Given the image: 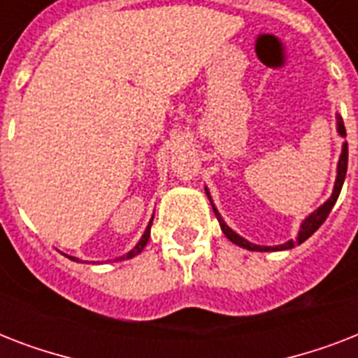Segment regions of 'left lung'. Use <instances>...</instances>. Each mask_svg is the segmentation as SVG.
<instances>
[{"mask_svg":"<svg viewBox=\"0 0 358 358\" xmlns=\"http://www.w3.org/2000/svg\"><path fill=\"white\" fill-rule=\"evenodd\" d=\"M336 126H338V134L342 135V137H345V126H344V120H342V117H340V115H336ZM336 173L338 174H336V182H334L333 195L329 196L327 202H325V204H322V206L317 208L316 212H312L310 215H308V217L303 221L297 238L289 239V241H286V243H282V245H275V247L255 245V243H250V241H247V239L241 238L239 234H236L234 230L230 229L229 224L224 223L223 217H221V213L217 212V208L213 206L212 196H210L208 189H206V195H208V199H210V202H212L213 212H215V217H217L219 224H221L223 234L227 236V238H229L232 243L239 245V247H243V249H247V250H260V252H269V250H286V249H294L295 245H301L303 241H305V239L310 238V236L314 234V232H316V230L320 229L323 223H325V219L329 217V213H331V210H333L334 202H336V199H338V195H340V191H342V185H344V180H345V173H348V143H344V145H342V154H340L338 171H336Z\"/></svg>","mask_w":358,"mask_h":358,"instance_id":"left-lung-1","label":"left lung"}]
</instances>
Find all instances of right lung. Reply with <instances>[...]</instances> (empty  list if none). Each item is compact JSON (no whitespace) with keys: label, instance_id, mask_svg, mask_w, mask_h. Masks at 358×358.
Here are the masks:
<instances>
[{"label":"right lung","instance_id":"right-lung-1","mask_svg":"<svg viewBox=\"0 0 358 358\" xmlns=\"http://www.w3.org/2000/svg\"><path fill=\"white\" fill-rule=\"evenodd\" d=\"M154 219V217H152ZM152 219H150V223H148V227H146V230H145V234H143V238L139 239V243L135 245L134 249L129 250L128 255H124V256H120V258H115V262H119V260H129V258H134V256H137L141 252V250L145 249V245L148 243V238H150V227H152ZM70 260H74V262H80L78 260V258H74V256H69Z\"/></svg>","mask_w":358,"mask_h":358}]
</instances>
